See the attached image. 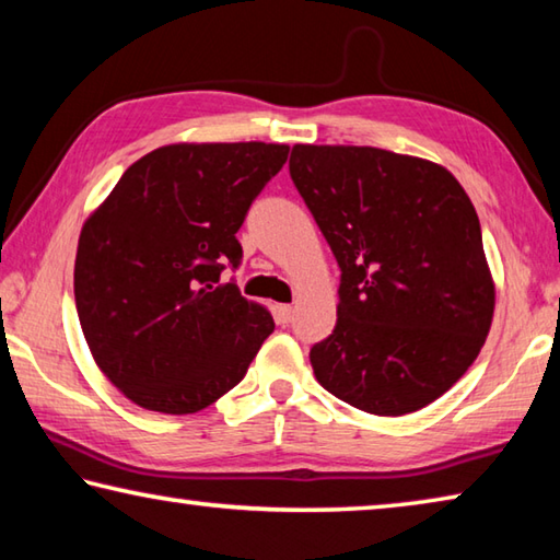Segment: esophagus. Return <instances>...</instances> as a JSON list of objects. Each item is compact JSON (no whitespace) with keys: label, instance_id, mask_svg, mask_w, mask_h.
<instances>
[{"label":"esophagus","instance_id":"esophagus-1","mask_svg":"<svg viewBox=\"0 0 560 560\" xmlns=\"http://www.w3.org/2000/svg\"><path fill=\"white\" fill-rule=\"evenodd\" d=\"M273 316H277V320H279V324H283V326H287V324H289V320L293 318V306H289V303H279V306H277V308H273Z\"/></svg>","mask_w":560,"mask_h":560}]
</instances>
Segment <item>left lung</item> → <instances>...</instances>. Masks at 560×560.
<instances>
[{
	"label": "left lung",
	"mask_w": 560,
	"mask_h": 560,
	"mask_svg": "<svg viewBox=\"0 0 560 560\" xmlns=\"http://www.w3.org/2000/svg\"><path fill=\"white\" fill-rule=\"evenodd\" d=\"M289 173L340 267L316 381L358 410L400 417L444 395L494 316L477 210L450 170L358 145H293Z\"/></svg>",
	"instance_id": "left-lung-1"
}]
</instances>
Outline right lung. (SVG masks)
<instances>
[{"instance_id": "1", "label": "right lung", "mask_w": 560, "mask_h": 560, "mask_svg": "<svg viewBox=\"0 0 560 560\" xmlns=\"http://www.w3.org/2000/svg\"><path fill=\"white\" fill-rule=\"evenodd\" d=\"M289 158L277 143H177L132 163L83 224L75 311L98 368L145 410L187 415L220 400L273 330L222 271L236 232Z\"/></svg>"}]
</instances>
